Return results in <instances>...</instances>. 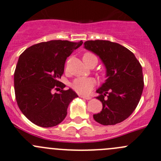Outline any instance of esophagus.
I'll return each mask as SVG.
<instances>
[{"label": "esophagus", "instance_id": "esophagus-1", "mask_svg": "<svg viewBox=\"0 0 161 161\" xmlns=\"http://www.w3.org/2000/svg\"><path fill=\"white\" fill-rule=\"evenodd\" d=\"M81 97H82V98H85L86 99V100H90V99H91V96H85V95H80Z\"/></svg>", "mask_w": 161, "mask_h": 161}]
</instances>
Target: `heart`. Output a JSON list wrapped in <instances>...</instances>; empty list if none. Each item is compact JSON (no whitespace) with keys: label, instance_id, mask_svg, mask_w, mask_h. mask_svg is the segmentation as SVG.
Wrapping results in <instances>:
<instances>
[{"label":"heart","instance_id":"1","mask_svg":"<svg viewBox=\"0 0 161 161\" xmlns=\"http://www.w3.org/2000/svg\"><path fill=\"white\" fill-rule=\"evenodd\" d=\"M91 58H97L94 54L90 53V52H86L83 55L82 59H83L84 63L86 64V61L91 59ZM97 84V81L95 79L92 77H79L76 78L75 80L72 82L71 87L74 91L76 93L80 94H88L91 93L93 88Z\"/></svg>","mask_w":161,"mask_h":161}]
</instances>
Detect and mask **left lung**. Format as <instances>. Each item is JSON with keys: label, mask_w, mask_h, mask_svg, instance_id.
<instances>
[{"label": "left lung", "mask_w": 161, "mask_h": 161, "mask_svg": "<svg viewBox=\"0 0 161 161\" xmlns=\"http://www.w3.org/2000/svg\"><path fill=\"white\" fill-rule=\"evenodd\" d=\"M84 47L98 55L106 68L107 79L96 91L103 107L94 119L104 125L121 122L133 114L142 97V65L133 52L118 43L87 40Z\"/></svg>", "instance_id": "1"}]
</instances>
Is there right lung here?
Listing matches in <instances>:
<instances>
[{"mask_svg":"<svg viewBox=\"0 0 161 161\" xmlns=\"http://www.w3.org/2000/svg\"><path fill=\"white\" fill-rule=\"evenodd\" d=\"M82 44L68 40L36 43L19 55L14 72L15 96L23 114L36 125L53 127L62 122L77 94L59 82L66 59ZM58 91V92H55Z\"/></svg>","mask_w":161,"mask_h":161,"instance_id":"obj_1","label":"right lung"}]
</instances>
